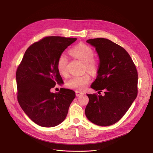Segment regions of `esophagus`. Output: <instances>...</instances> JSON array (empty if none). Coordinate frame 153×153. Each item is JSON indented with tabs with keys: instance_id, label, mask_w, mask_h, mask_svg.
Returning a JSON list of instances; mask_svg holds the SVG:
<instances>
[{
	"instance_id": "1",
	"label": "esophagus",
	"mask_w": 153,
	"mask_h": 153,
	"mask_svg": "<svg viewBox=\"0 0 153 153\" xmlns=\"http://www.w3.org/2000/svg\"><path fill=\"white\" fill-rule=\"evenodd\" d=\"M83 94H84V93L82 92H79V91H76V95L77 96V97H79V96L82 95H83Z\"/></svg>"
}]
</instances>
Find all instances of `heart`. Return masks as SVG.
<instances>
[{
  "label": "heart",
  "instance_id": "heart-1",
  "mask_svg": "<svg viewBox=\"0 0 153 153\" xmlns=\"http://www.w3.org/2000/svg\"><path fill=\"white\" fill-rule=\"evenodd\" d=\"M70 54L84 62L85 67L87 71L92 73H96L98 70V62L94 58V51L92 48L86 44L80 43L75 46L69 51ZM68 59L67 56L62 53L58 58L56 66L59 73L66 76L68 74L67 65ZM91 81V77L88 74L83 76H75L71 77L66 82V85L70 89L76 91H83L89 84Z\"/></svg>",
  "mask_w": 153,
  "mask_h": 153
}]
</instances>
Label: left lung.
Segmentation results:
<instances>
[{"mask_svg":"<svg viewBox=\"0 0 153 153\" xmlns=\"http://www.w3.org/2000/svg\"><path fill=\"white\" fill-rule=\"evenodd\" d=\"M99 58L97 76L91 87L104 95L87 94L85 114L92 123L102 126L115 124L131 107L138 94V72L128 52L107 38L87 39Z\"/></svg>","mask_w":153,"mask_h":153,"instance_id":"8db88e82","label":"left lung"}]
</instances>
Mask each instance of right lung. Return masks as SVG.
Segmentation results:
<instances>
[{
  "mask_svg": "<svg viewBox=\"0 0 153 153\" xmlns=\"http://www.w3.org/2000/svg\"><path fill=\"white\" fill-rule=\"evenodd\" d=\"M77 40L76 38L48 36L31 45L24 54L16 72L17 99L25 114L36 124L53 127L65 120L75 92L61 88L62 82L56 63L61 54Z\"/></svg>",
  "mask_w": 153,
  "mask_h": 153,
  "instance_id": "add662e5",
  "label": "right lung"
}]
</instances>
